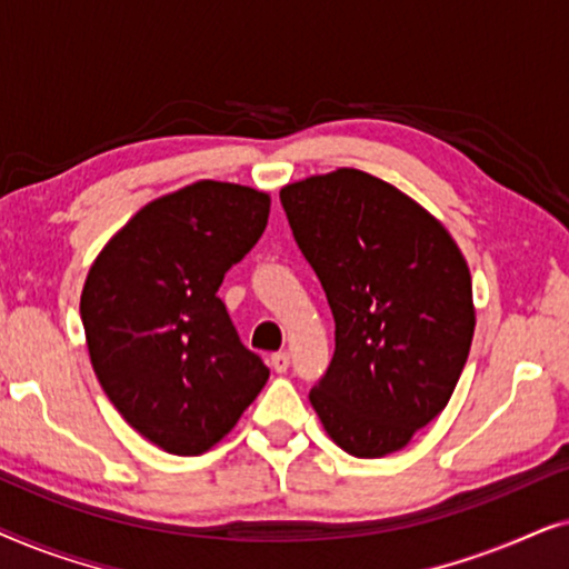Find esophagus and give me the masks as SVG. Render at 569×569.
I'll return each instance as SVG.
<instances>
[{"instance_id": "34e87169", "label": "esophagus", "mask_w": 569, "mask_h": 569, "mask_svg": "<svg viewBox=\"0 0 569 569\" xmlns=\"http://www.w3.org/2000/svg\"><path fill=\"white\" fill-rule=\"evenodd\" d=\"M271 368H274V372H287V368H290V355L287 352L271 355Z\"/></svg>"}]
</instances>
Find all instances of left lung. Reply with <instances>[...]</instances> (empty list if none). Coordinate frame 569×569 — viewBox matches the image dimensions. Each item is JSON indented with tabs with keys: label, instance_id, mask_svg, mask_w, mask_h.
Segmentation results:
<instances>
[{
	"label": "left lung",
	"instance_id": "left-lung-1",
	"mask_svg": "<svg viewBox=\"0 0 569 569\" xmlns=\"http://www.w3.org/2000/svg\"><path fill=\"white\" fill-rule=\"evenodd\" d=\"M279 199L337 323L310 403L347 453H396L446 409L469 357L463 253L427 209L362 170L310 176Z\"/></svg>",
	"mask_w": 569,
	"mask_h": 569
}]
</instances>
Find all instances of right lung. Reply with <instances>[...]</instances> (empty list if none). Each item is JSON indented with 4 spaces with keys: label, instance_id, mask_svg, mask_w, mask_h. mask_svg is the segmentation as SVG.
<instances>
[{
    "label": "right lung",
    "instance_id": "1",
    "mask_svg": "<svg viewBox=\"0 0 569 569\" xmlns=\"http://www.w3.org/2000/svg\"><path fill=\"white\" fill-rule=\"evenodd\" d=\"M267 220L269 193L197 181L139 209L84 279L92 370L119 415L168 453H204L267 386L269 368L217 298Z\"/></svg>",
    "mask_w": 569,
    "mask_h": 569
}]
</instances>
